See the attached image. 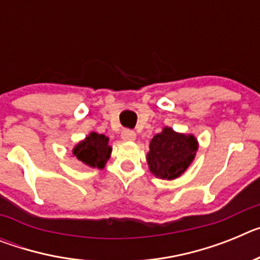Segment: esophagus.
<instances>
[{"mask_svg":"<svg viewBox=\"0 0 260 260\" xmlns=\"http://www.w3.org/2000/svg\"><path fill=\"white\" fill-rule=\"evenodd\" d=\"M121 137H122V139L125 142H133V141H135L137 134H135V132L130 130V128H125V130L121 133Z\"/></svg>","mask_w":260,"mask_h":260,"instance_id":"1","label":"esophagus"}]
</instances>
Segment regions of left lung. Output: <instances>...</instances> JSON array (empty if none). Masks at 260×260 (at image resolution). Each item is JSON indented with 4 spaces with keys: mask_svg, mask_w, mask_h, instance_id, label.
<instances>
[{
    "mask_svg": "<svg viewBox=\"0 0 260 260\" xmlns=\"http://www.w3.org/2000/svg\"><path fill=\"white\" fill-rule=\"evenodd\" d=\"M198 150L194 135L180 134L164 127L150 142L147 162L151 173L162 180H174L189 168Z\"/></svg>",
    "mask_w": 260,
    "mask_h": 260,
    "instance_id": "left-lung-1",
    "label": "left lung"
}]
</instances>
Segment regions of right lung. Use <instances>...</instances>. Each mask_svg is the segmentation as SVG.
I'll use <instances>...</instances> for the list:
<instances>
[{
  "mask_svg": "<svg viewBox=\"0 0 260 260\" xmlns=\"http://www.w3.org/2000/svg\"><path fill=\"white\" fill-rule=\"evenodd\" d=\"M108 142L109 138L104 134H98L95 132L89 133L84 141L79 142L74 147L73 155L87 167L103 169L112 152V147L108 144Z\"/></svg>",
  "mask_w": 260,
  "mask_h": 260,
  "instance_id": "1",
  "label": "right lung"
}]
</instances>
